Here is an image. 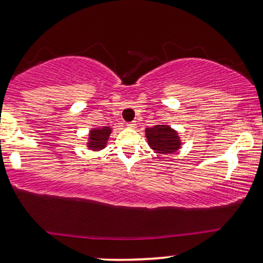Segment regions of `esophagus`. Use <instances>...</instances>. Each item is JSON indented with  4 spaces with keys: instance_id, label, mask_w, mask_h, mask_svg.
Segmentation results:
<instances>
[{
    "instance_id": "1",
    "label": "esophagus",
    "mask_w": 263,
    "mask_h": 263,
    "mask_svg": "<svg viewBox=\"0 0 263 263\" xmlns=\"http://www.w3.org/2000/svg\"><path fill=\"white\" fill-rule=\"evenodd\" d=\"M127 126L129 128H135L136 127V121H132V122H128Z\"/></svg>"
}]
</instances>
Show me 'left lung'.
I'll return each instance as SVG.
<instances>
[{"label":"left lung","instance_id":"left-lung-1","mask_svg":"<svg viewBox=\"0 0 263 263\" xmlns=\"http://www.w3.org/2000/svg\"><path fill=\"white\" fill-rule=\"evenodd\" d=\"M148 143L159 154H172L180 148L177 133L169 126H155L145 129Z\"/></svg>","mask_w":263,"mask_h":263}]
</instances>
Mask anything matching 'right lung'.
<instances>
[{"mask_svg": "<svg viewBox=\"0 0 263 263\" xmlns=\"http://www.w3.org/2000/svg\"><path fill=\"white\" fill-rule=\"evenodd\" d=\"M109 135H110V128L103 127L102 129H94L90 132L89 135V144L88 147L92 151H100L106 147L107 140Z\"/></svg>", "mask_w": 263, "mask_h": 263, "instance_id": "right-lung-1", "label": "right lung"}]
</instances>
